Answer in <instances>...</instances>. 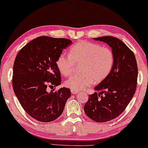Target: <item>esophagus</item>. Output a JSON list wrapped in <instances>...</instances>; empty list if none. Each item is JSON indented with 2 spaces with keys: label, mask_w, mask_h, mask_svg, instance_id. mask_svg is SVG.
I'll return each instance as SVG.
<instances>
[{
  "label": "esophagus",
  "mask_w": 148,
  "mask_h": 148,
  "mask_svg": "<svg viewBox=\"0 0 148 148\" xmlns=\"http://www.w3.org/2000/svg\"><path fill=\"white\" fill-rule=\"evenodd\" d=\"M71 92L72 94H77V93L78 92V91L75 90H73V89H71Z\"/></svg>",
  "instance_id": "esophagus-1"
}]
</instances>
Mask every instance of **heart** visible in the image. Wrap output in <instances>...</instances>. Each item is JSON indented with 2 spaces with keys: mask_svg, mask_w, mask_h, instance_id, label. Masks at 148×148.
<instances>
[{
  "mask_svg": "<svg viewBox=\"0 0 148 148\" xmlns=\"http://www.w3.org/2000/svg\"><path fill=\"white\" fill-rule=\"evenodd\" d=\"M114 55L112 50L102 47L98 44L90 42H81L74 44L69 50V55L61 53L56 64L60 73L69 76L73 72L75 64H81L82 73L73 75L64 84L69 88L79 90L99 83L106 78L112 69Z\"/></svg>",
  "mask_w": 148,
  "mask_h": 148,
  "instance_id": "heart-1",
  "label": "heart"
}]
</instances>
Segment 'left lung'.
<instances>
[{"label":"left lung","mask_w":148,"mask_h":148,"mask_svg":"<svg viewBox=\"0 0 148 148\" xmlns=\"http://www.w3.org/2000/svg\"><path fill=\"white\" fill-rule=\"evenodd\" d=\"M112 48L114 55L112 69L89 96L84 106L87 116L98 123L111 121L119 116L133 98L137 87V61L134 53L124 42L112 36L94 38Z\"/></svg>","instance_id":"left-lung-1"}]
</instances>
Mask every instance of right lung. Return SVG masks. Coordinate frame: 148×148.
I'll use <instances>...</instances> for the list:
<instances>
[{
    "label": "right lung",
    "instance_id": "add662e5",
    "mask_svg": "<svg viewBox=\"0 0 148 148\" xmlns=\"http://www.w3.org/2000/svg\"><path fill=\"white\" fill-rule=\"evenodd\" d=\"M71 40L48 36L38 37L21 48L13 65V91L29 116L40 122L56 120L63 112L71 96L69 88L47 92V87L60 85L56 62Z\"/></svg>",
    "mask_w": 148,
    "mask_h": 148
}]
</instances>
